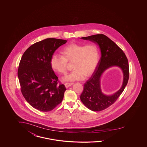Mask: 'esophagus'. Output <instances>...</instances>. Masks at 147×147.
Segmentation results:
<instances>
[{"label":"esophagus","mask_w":147,"mask_h":147,"mask_svg":"<svg viewBox=\"0 0 147 147\" xmlns=\"http://www.w3.org/2000/svg\"><path fill=\"white\" fill-rule=\"evenodd\" d=\"M74 84V83H70V82H66V83H65V87H66V88H68L69 87H70L71 86V85H73Z\"/></svg>","instance_id":"esophagus-1"}]
</instances>
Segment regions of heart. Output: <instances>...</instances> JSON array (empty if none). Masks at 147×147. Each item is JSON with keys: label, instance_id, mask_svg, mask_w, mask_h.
Returning <instances> with one entry per match:
<instances>
[{"label": "heart", "instance_id": "b5f03b06", "mask_svg": "<svg viewBox=\"0 0 147 147\" xmlns=\"http://www.w3.org/2000/svg\"><path fill=\"white\" fill-rule=\"evenodd\" d=\"M62 53V55L54 54L50 63L55 71L65 74L67 73L68 62H73L74 69L63 78L66 81L84 80L86 75L89 76L93 73L99 61V49L94 44L73 43L66 46Z\"/></svg>", "mask_w": 147, "mask_h": 147}]
</instances>
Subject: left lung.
Returning a JSON list of instances; mask_svg holds the SVG:
<instances>
[{
    "label": "left lung",
    "mask_w": 147,
    "mask_h": 147,
    "mask_svg": "<svg viewBox=\"0 0 147 147\" xmlns=\"http://www.w3.org/2000/svg\"><path fill=\"white\" fill-rule=\"evenodd\" d=\"M98 44L101 56L92 76L84 84L81 101L92 111H103L112 105L119 98L127 85L129 79L128 60L123 51L107 36L100 34L81 38ZM120 67L124 73L123 86L117 92L111 96L104 94L100 86V78L102 73L110 67Z\"/></svg>",
    "instance_id": "1"
}]
</instances>
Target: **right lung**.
I'll return each mask as SVG.
<instances>
[{
    "mask_svg": "<svg viewBox=\"0 0 147 147\" xmlns=\"http://www.w3.org/2000/svg\"><path fill=\"white\" fill-rule=\"evenodd\" d=\"M66 42L55 38L41 40L29 47L20 60L18 76L21 92L27 102L40 111H52L63 98L66 88L60 84L50 61L56 49Z\"/></svg>",
    "mask_w": 147,
    "mask_h": 147,
    "instance_id": "obj_1",
    "label": "right lung"
}]
</instances>
